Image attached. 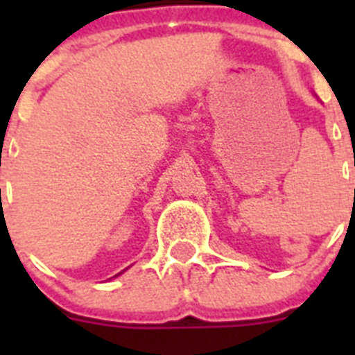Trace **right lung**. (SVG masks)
<instances>
[{"mask_svg": "<svg viewBox=\"0 0 355 355\" xmlns=\"http://www.w3.org/2000/svg\"><path fill=\"white\" fill-rule=\"evenodd\" d=\"M117 275H119V274H117ZM117 275H115V277H117Z\"/></svg>", "mask_w": 355, "mask_h": 355, "instance_id": "obj_1", "label": "right lung"}]
</instances>
